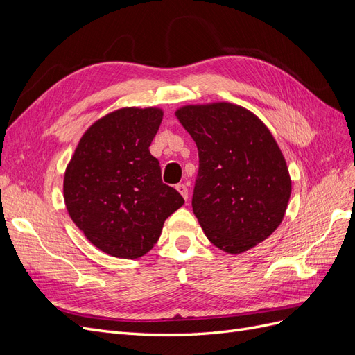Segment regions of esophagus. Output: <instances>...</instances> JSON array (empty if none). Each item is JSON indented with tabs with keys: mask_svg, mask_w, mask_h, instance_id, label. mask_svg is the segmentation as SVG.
<instances>
[{
	"mask_svg": "<svg viewBox=\"0 0 355 355\" xmlns=\"http://www.w3.org/2000/svg\"><path fill=\"white\" fill-rule=\"evenodd\" d=\"M176 189L179 191V194L184 197L185 200H188V187L185 184H179L176 185Z\"/></svg>",
	"mask_w": 355,
	"mask_h": 355,
	"instance_id": "obj_1",
	"label": "esophagus"
}]
</instances>
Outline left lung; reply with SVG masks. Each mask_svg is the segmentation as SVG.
Returning <instances> with one entry per match:
<instances>
[{"instance_id": "8db88e82", "label": "left lung", "mask_w": 355, "mask_h": 355, "mask_svg": "<svg viewBox=\"0 0 355 355\" xmlns=\"http://www.w3.org/2000/svg\"><path fill=\"white\" fill-rule=\"evenodd\" d=\"M176 116L198 148L192 210L210 243L237 254L270 237L284 218L292 180L268 127L228 102L187 105Z\"/></svg>"}]
</instances>
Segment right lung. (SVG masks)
Here are the masks:
<instances>
[{
    "instance_id": "1",
    "label": "right lung",
    "mask_w": 355,
    "mask_h": 355,
    "mask_svg": "<svg viewBox=\"0 0 355 355\" xmlns=\"http://www.w3.org/2000/svg\"><path fill=\"white\" fill-rule=\"evenodd\" d=\"M163 120L159 108H121L92 124L63 179L71 219L99 250L137 259L158 241L184 198L161 180L149 153Z\"/></svg>"
}]
</instances>
